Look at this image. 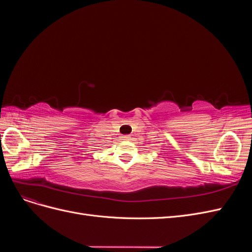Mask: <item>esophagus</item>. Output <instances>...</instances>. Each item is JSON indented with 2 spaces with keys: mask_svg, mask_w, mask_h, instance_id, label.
<instances>
[{
  "mask_svg": "<svg viewBox=\"0 0 252 252\" xmlns=\"http://www.w3.org/2000/svg\"><path fill=\"white\" fill-rule=\"evenodd\" d=\"M122 139H123L124 141H128V140H130V136H129V135H122Z\"/></svg>",
  "mask_w": 252,
  "mask_h": 252,
  "instance_id": "34e87169",
  "label": "esophagus"
}]
</instances>
